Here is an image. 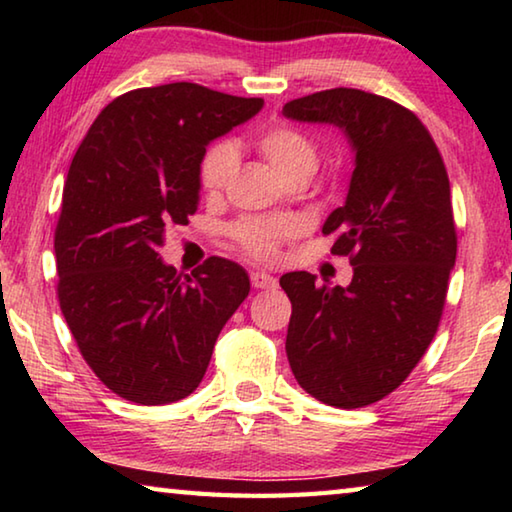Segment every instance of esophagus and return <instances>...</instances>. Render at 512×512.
Masks as SVG:
<instances>
[{
    "mask_svg": "<svg viewBox=\"0 0 512 512\" xmlns=\"http://www.w3.org/2000/svg\"><path fill=\"white\" fill-rule=\"evenodd\" d=\"M250 282H253L255 289H275L277 287V280L273 275H268L264 271H255L250 273Z\"/></svg>",
    "mask_w": 512,
    "mask_h": 512,
    "instance_id": "esophagus-1",
    "label": "esophagus"
}]
</instances>
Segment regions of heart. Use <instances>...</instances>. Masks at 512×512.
Wrapping results in <instances>:
<instances>
[{
	"label": "heart",
	"instance_id": "1",
	"mask_svg": "<svg viewBox=\"0 0 512 512\" xmlns=\"http://www.w3.org/2000/svg\"><path fill=\"white\" fill-rule=\"evenodd\" d=\"M257 151L271 164L284 183L309 180L318 169V144L293 126H271L255 137ZM237 149L230 142H216L205 151L198 180L205 194H219L237 171ZM296 225L287 219H248L232 228V237L257 259H271L282 239L291 237Z\"/></svg>",
	"mask_w": 512,
	"mask_h": 512
}]
</instances>
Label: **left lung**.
<instances>
[{"instance_id": "obj_1", "label": "left lung", "mask_w": 512, "mask_h": 512, "mask_svg": "<svg viewBox=\"0 0 512 512\" xmlns=\"http://www.w3.org/2000/svg\"><path fill=\"white\" fill-rule=\"evenodd\" d=\"M282 115L336 126L354 153L343 207L323 235L350 255L348 287L316 275L280 277L291 300L287 357L318 402L359 409L393 393L422 359L445 307L456 262L452 192L422 121L377 94L334 88L289 101Z\"/></svg>"}]
</instances>
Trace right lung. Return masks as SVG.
<instances>
[{
  "label": "right lung",
  "instance_id": "1",
  "mask_svg": "<svg viewBox=\"0 0 512 512\" xmlns=\"http://www.w3.org/2000/svg\"><path fill=\"white\" fill-rule=\"evenodd\" d=\"M262 106L196 83L126 92L69 164L54 239L60 309L94 375L128 402L194 393L248 296V273L230 259L183 275L158 250L198 210L207 144Z\"/></svg>",
  "mask_w": 512,
  "mask_h": 512
}]
</instances>
